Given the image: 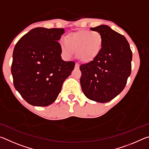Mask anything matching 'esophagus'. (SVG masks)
Wrapping results in <instances>:
<instances>
[{
	"instance_id": "34e87169",
	"label": "esophagus",
	"mask_w": 149,
	"mask_h": 149,
	"mask_svg": "<svg viewBox=\"0 0 149 149\" xmlns=\"http://www.w3.org/2000/svg\"><path fill=\"white\" fill-rule=\"evenodd\" d=\"M79 65L77 64V63H76L75 65V69H79Z\"/></svg>"
}]
</instances>
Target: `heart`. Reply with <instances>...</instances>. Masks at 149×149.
I'll return each instance as SVG.
<instances>
[{"mask_svg":"<svg viewBox=\"0 0 149 149\" xmlns=\"http://www.w3.org/2000/svg\"><path fill=\"white\" fill-rule=\"evenodd\" d=\"M102 43V37L99 32L85 30L68 35L60 42V48L65 57H71L74 51H76L78 59L89 62L99 54Z\"/></svg>","mask_w":149,"mask_h":149,"instance_id":"1","label":"heart"}]
</instances>
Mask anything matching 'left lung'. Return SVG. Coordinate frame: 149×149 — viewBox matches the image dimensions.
<instances>
[{
    "instance_id": "1",
    "label": "left lung",
    "mask_w": 149,
    "mask_h": 149,
    "mask_svg": "<svg viewBox=\"0 0 149 149\" xmlns=\"http://www.w3.org/2000/svg\"><path fill=\"white\" fill-rule=\"evenodd\" d=\"M99 32L103 43L92 61L80 65V84L85 95L94 101H110L122 91L132 71V52L125 37L109 26L91 27Z\"/></svg>"
}]
</instances>
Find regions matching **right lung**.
<instances>
[{"mask_svg":"<svg viewBox=\"0 0 149 149\" xmlns=\"http://www.w3.org/2000/svg\"><path fill=\"white\" fill-rule=\"evenodd\" d=\"M63 28L36 27L14 47L11 72L16 89L29 104L47 107L53 103L75 62L62 59L58 41Z\"/></svg>","mask_w":149,"mask_h":149,"instance_id":"obj_1","label":"right lung"}]
</instances>
